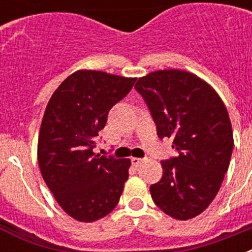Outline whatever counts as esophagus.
<instances>
[{"label":"esophagus","instance_id":"obj_1","mask_svg":"<svg viewBox=\"0 0 252 252\" xmlns=\"http://www.w3.org/2000/svg\"><path fill=\"white\" fill-rule=\"evenodd\" d=\"M144 160L145 159H141V158H132V159H131V162H132L135 166H137V165H140L141 162H144Z\"/></svg>","mask_w":252,"mask_h":252}]
</instances>
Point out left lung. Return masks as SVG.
Returning <instances> with one entry per match:
<instances>
[{
  "label": "left lung",
  "instance_id": "obj_1",
  "mask_svg": "<svg viewBox=\"0 0 252 252\" xmlns=\"http://www.w3.org/2000/svg\"><path fill=\"white\" fill-rule=\"evenodd\" d=\"M135 90L148 106L160 139H173L177 157L162 160L153 201L170 217L189 220L215 199L230 165L233 135L220 95L192 73L170 69L140 78Z\"/></svg>",
  "mask_w": 252,
  "mask_h": 252
}]
</instances>
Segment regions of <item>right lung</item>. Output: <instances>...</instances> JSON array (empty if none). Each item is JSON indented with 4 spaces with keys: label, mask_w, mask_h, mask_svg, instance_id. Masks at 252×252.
Wrapping results in <instances>:
<instances>
[{
    "label": "right lung",
    "mask_w": 252,
    "mask_h": 252,
    "mask_svg": "<svg viewBox=\"0 0 252 252\" xmlns=\"http://www.w3.org/2000/svg\"><path fill=\"white\" fill-rule=\"evenodd\" d=\"M133 78L78 70L57 88L37 142L41 175L59 206L77 221L92 222L117 206L130 160L95 155L108 112L135 84Z\"/></svg>",
    "instance_id": "right-lung-1"
}]
</instances>
